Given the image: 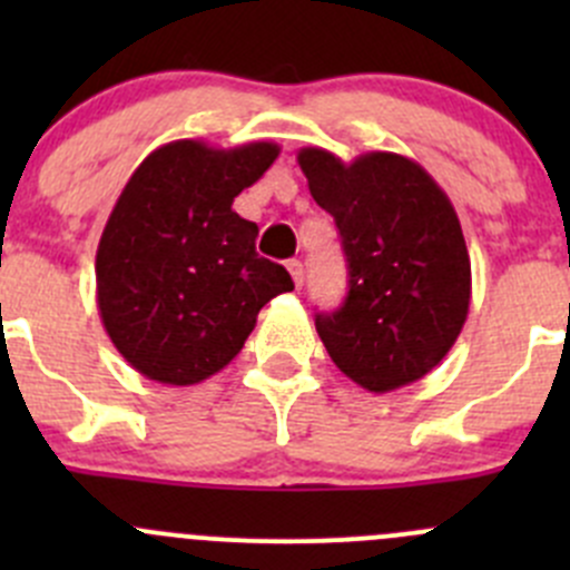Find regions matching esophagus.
Returning <instances> with one entry per match:
<instances>
[{
  "label": "esophagus",
  "mask_w": 570,
  "mask_h": 570,
  "mask_svg": "<svg viewBox=\"0 0 570 570\" xmlns=\"http://www.w3.org/2000/svg\"><path fill=\"white\" fill-rule=\"evenodd\" d=\"M286 269H289V275H292V281H295V286H303V262L292 258V262H286Z\"/></svg>",
  "instance_id": "1"
}]
</instances>
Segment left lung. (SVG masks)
I'll use <instances>...</instances> for the list:
<instances>
[{"mask_svg":"<svg viewBox=\"0 0 570 570\" xmlns=\"http://www.w3.org/2000/svg\"><path fill=\"white\" fill-rule=\"evenodd\" d=\"M297 165L336 220L350 269L342 308L317 314L327 355L372 394L422 381L458 342L471 303V262L450 195L392 151L344 163L308 146Z\"/></svg>","mask_w":570,"mask_h":570,"instance_id":"1","label":"left lung"}]
</instances>
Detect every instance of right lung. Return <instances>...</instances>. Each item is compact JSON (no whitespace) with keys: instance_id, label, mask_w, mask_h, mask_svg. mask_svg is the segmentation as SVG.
<instances>
[{"instance_id":"add662e5","label":"right lung","mask_w":570,"mask_h":570,"mask_svg":"<svg viewBox=\"0 0 570 570\" xmlns=\"http://www.w3.org/2000/svg\"><path fill=\"white\" fill-rule=\"evenodd\" d=\"M275 142L174 140L120 189L96 250V303L115 350L148 381L195 386L237 358L264 303L295 289L232 209L278 159Z\"/></svg>"}]
</instances>
